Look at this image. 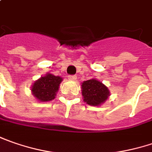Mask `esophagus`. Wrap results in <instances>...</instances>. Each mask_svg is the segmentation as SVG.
Instances as JSON below:
<instances>
[{
	"instance_id": "obj_1",
	"label": "esophagus",
	"mask_w": 152,
	"mask_h": 152,
	"mask_svg": "<svg viewBox=\"0 0 152 152\" xmlns=\"http://www.w3.org/2000/svg\"><path fill=\"white\" fill-rule=\"evenodd\" d=\"M68 79L70 80V81H75L76 79V76H68Z\"/></svg>"
}]
</instances>
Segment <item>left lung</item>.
Returning a JSON list of instances; mask_svg holds the SVG:
<instances>
[{"instance_id": "left-lung-1", "label": "left lung", "mask_w": 152, "mask_h": 152, "mask_svg": "<svg viewBox=\"0 0 152 152\" xmlns=\"http://www.w3.org/2000/svg\"><path fill=\"white\" fill-rule=\"evenodd\" d=\"M82 94L83 101L93 106L101 105L110 95L108 88L96 78L82 83Z\"/></svg>"}]
</instances>
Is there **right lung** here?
<instances>
[{"mask_svg":"<svg viewBox=\"0 0 152 152\" xmlns=\"http://www.w3.org/2000/svg\"><path fill=\"white\" fill-rule=\"evenodd\" d=\"M62 81V77L47 73L34 82L30 88L31 93L40 102L51 101L55 99Z\"/></svg>","mask_w":152,"mask_h":152,"instance_id":"add662e5","label":"right lung"}]
</instances>
